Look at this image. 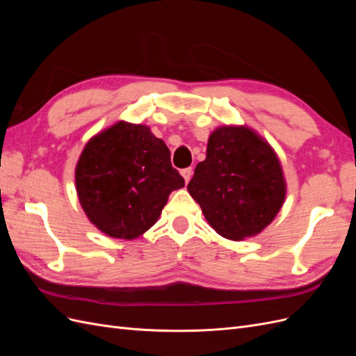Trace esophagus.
<instances>
[{
	"mask_svg": "<svg viewBox=\"0 0 356 356\" xmlns=\"http://www.w3.org/2000/svg\"><path fill=\"white\" fill-rule=\"evenodd\" d=\"M181 175H182V178H184L186 182H188V181L191 179V175H193V169H191V168L182 169V170H181Z\"/></svg>",
	"mask_w": 356,
	"mask_h": 356,
	"instance_id": "34e87169",
	"label": "esophagus"
}]
</instances>
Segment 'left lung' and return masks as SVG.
<instances>
[{"mask_svg": "<svg viewBox=\"0 0 356 356\" xmlns=\"http://www.w3.org/2000/svg\"><path fill=\"white\" fill-rule=\"evenodd\" d=\"M187 190L211 227L230 241L260 233L285 199L281 163L272 147L245 126H224L208 141Z\"/></svg>", "mask_w": 356, "mask_h": 356, "instance_id": "8db88e82", "label": "left lung"}]
</instances>
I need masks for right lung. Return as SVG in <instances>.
<instances>
[{
  "mask_svg": "<svg viewBox=\"0 0 356 356\" xmlns=\"http://www.w3.org/2000/svg\"><path fill=\"white\" fill-rule=\"evenodd\" d=\"M75 186L96 227L111 238L135 239L159 220L184 178L172 168L166 144L147 126L118 122L86 144Z\"/></svg>",
  "mask_w": 356,
  "mask_h": 356,
  "instance_id": "right-lung-1",
  "label": "right lung"
}]
</instances>
